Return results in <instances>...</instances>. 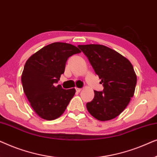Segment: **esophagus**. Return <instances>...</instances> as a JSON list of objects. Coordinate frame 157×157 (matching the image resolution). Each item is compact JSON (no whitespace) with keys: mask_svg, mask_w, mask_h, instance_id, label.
Masks as SVG:
<instances>
[{"mask_svg":"<svg viewBox=\"0 0 157 157\" xmlns=\"http://www.w3.org/2000/svg\"><path fill=\"white\" fill-rule=\"evenodd\" d=\"M76 92H80L81 91V89H80V88H76Z\"/></svg>","mask_w":157,"mask_h":157,"instance_id":"obj_1","label":"esophagus"}]
</instances>
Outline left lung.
<instances>
[{
  "label": "left lung",
  "mask_w": 157,
  "mask_h": 157,
  "mask_svg": "<svg viewBox=\"0 0 157 157\" xmlns=\"http://www.w3.org/2000/svg\"><path fill=\"white\" fill-rule=\"evenodd\" d=\"M79 48L101 80L103 91H94V98L86 104L90 114L109 121L118 117L133 97L136 75L128 60L109 47L99 44L79 45Z\"/></svg>",
  "instance_id": "obj_1"
}]
</instances>
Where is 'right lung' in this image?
<instances>
[{
  "instance_id": "obj_1",
  "label": "right lung",
  "mask_w": 157,
  "mask_h": 157,
  "mask_svg": "<svg viewBox=\"0 0 157 157\" xmlns=\"http://www.w3.org/2000/svg\"><path fill=\"white\" fill-rule=\"evenodd\" d=\"M81 51L74 45L56 42L44 46L27 60L21 82L23 91L36 114L48 121L61 117L76 89L55 86L65 71L66 63Z\"/></svg>"
}]
</instances>
